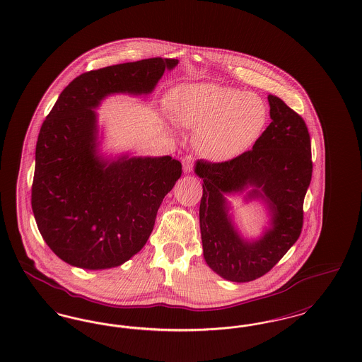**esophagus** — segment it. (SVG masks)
Listing matches in <instances>:
<instances>
[{
    "label": "esophagus",
    "instance_id": "obj_1",
    "mask_svg": "<svg viewBox=\"0 0 362 362\" xmlns=\"http://www.w3.org/2000/svg\"><path fill=\"white\" fill-rule=\"evenodd\" d=\"M182 164H183L185 173H189V171L192 170V157H191V156H186V157L182 160Z\"/></svg>",
    "mask_w": 362,
    "mask_h": 362
}]
</instances>
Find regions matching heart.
I'll return each instance as SVG.
<instances>
[{
    "label": "heart",
    "instance_id": "obj_1",
    "mask_svg": "<svg viewBox=\"0 0 362 362\" xmlns=\"http://www.w3.org/2000/svg\"><path fill=\"white\" fill-rule=\"evenodd\" d=\"M170 117L194 132V146L211 161L232 160L250 149L267 121V107L255 93L218 84H185L170 95Z\"/></svg>",
    "mask_w": 362,
    "mask_h": 362
}]
</instances>
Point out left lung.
Here are the masks:
<instances>
[{
    "instance_id": "1",
    "label": "left lung",
    "mask_w": 362,
    "mask_h": 362,
    "mask_svg": "<svg viewBox=\"0 0 362 362\" xmlns=\"http://www.w3.org/2000/svg\"><path fill=\"white\" fill-rule=\"evenodd\" d=\"M267 99L272 123L251 151L223 163L198 160L194 170L204 179L199 206L204 258L214 273L232 282H250L270 272L303 228L304 197L312 177L308 127L284 100L274 95ZM245 189L246 200H262L271 216V226L255 241L240 236L226 199Z\"/></svg>"
}]
</instances>
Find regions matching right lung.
Listing matches in <instances>:
<instances>
[{
    "instance_id": "right-lung-1",
    "label": "right lung",
    "mask_w": 362,
    "mask_h": 362,
    "mask_svg": "<svg viewBox=\"0 0 362 362\" xmlns=\"http://www.w3.org/2000/svg\"><path fill=\"white\" fill-rule=\"evenodd\" d=\"M177 62L149 58L83 73L43 122L31 205L42 238L64 262L86 270L117 267L149 239L182 164L171 156L105 158L95 108L110 95L151 93Z\"/></svg>"
}]
</instances>
